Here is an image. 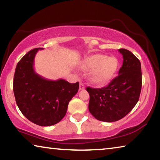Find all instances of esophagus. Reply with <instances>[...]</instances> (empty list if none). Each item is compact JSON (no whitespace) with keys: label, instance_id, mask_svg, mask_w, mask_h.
Wrapping results in <instances>:
<instances>
[{"label":"esophagus","instance_id":"34e87169","mask_svg":"<svg viewBox=\"0 0 160 160\" xmlns=\"http://www.w3.org/2000/svg\"><path fill=\"white\" fill-rule=\"evenodd\" d=\"M79 90H85V85H83L82 82L80 83V87H79Z\"/></svg>","mask_w":160,"mask_h":160}]
</instances>
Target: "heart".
Masks as SVG:
<instances>
[{
    "label": "heart",
    "mask_w": 160,
    "mask_h": 160,
    "mask_svg": "<svg viewBox=\"0 0 160 160\" xmlns=\"http://www.w3.org/2000/svg\"><path fill=\"white\" fill-rule=\"evenodd\" d=\"M81 67L91 70L90 82L97 86H104L114 78L118 69V61L115 57H107L104 54H94L86 58Z\"/></svg>",
    "instance_id": "1"
}]
</instances>
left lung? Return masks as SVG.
<instances>
[{"mask_svg":"<svg viewBox=\"0 0 160 160\" xmlns=\"http://www.w3.org/2000/svg\"><path fill=\"white\" fill-rule=\"evenodd\" d=\"M123 65L118 75L105 88H87L89 111L97 120L113 122L123 118L138 102L142 87L141 64L131 51L120 48Z\"/></svg>","mask_w":160,"mask_h":160,"instance_id":"1","label":"left lung"}]
</instances>
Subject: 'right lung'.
Here are the masks:
<instances>
[{
  "label": "right lung",
  "mask_w": 160,
  "mask_h": 160,
  "mask_svg": "<svg viewBox=\"0 0 160 160\" xmlns=\"http://www.w3.org/2000/svg\"><path fill=\"white\" fill-rule=\"evenodd\" d=\"M42 49L29 51L18 62L13 92L18 108L28 120L37 125L49 126L58 123L66 115L69 102L79 89V82L49 80L38 75L34 69V61L37 51Z\"/></svg>",
  "instance_id": "1"
}]
</instances>
